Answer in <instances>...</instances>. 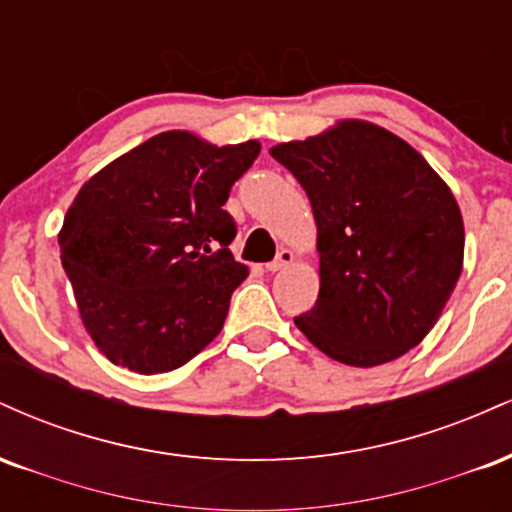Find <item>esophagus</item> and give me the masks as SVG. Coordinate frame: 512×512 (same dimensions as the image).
Segmentation results:
<instances>
[{
  "label": "esophagus",
  "mask_w": 512,
  "mask_h": 512,
  "mask_svg": "<svg viewBox=\"0 0 512 512\" xmlns=\"http://www.w3.org/2000/svg\"><path fill=\"white\" fill-rule=\"evenodd\" d=\"M291 262H293V252L286 250V248H281L279 252H276L274 260L267 264V272H281V269L289 267Z\"/></svg>",
  "instance_id": "obj_1"
}]
</instances>
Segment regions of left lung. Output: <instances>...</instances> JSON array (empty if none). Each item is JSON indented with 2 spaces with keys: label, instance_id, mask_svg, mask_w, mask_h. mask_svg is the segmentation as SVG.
Returning a JSON list of instances; mask_svg holds the SVG:
<instances>
[{
  "label": "left lung",
  "instance_id": "left-lung-1",
  "mask_svg": "<svg viewBox=\"0 0 512 512\" xmlns=\"http://www.w3.org/2000/svg\"><path fill=\"white\" fill-rule=\"evenodd\" d=\"M310 199L320 293L293 317L322 354L370 368L414 349L462 274L464 223L450 187L397 134L344 120L269 149Z\"/></svg>",
  "mask_w": 512,
  "mask_h": 512
}]
</instances>
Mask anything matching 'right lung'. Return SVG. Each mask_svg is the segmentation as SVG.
I'll use <instances>...</instances> for the list:
<instances>
[{"mask_svg": "<svg viewBox=\"0 0 512 512\" xmlns=\"http://www.w3.org/2000/svg\"><path fill=\"white\" fill-rule=\"evenodd\" d=\"M260 142L214 146L163 132L98 170L60 231L62 267L86 332L110 361L168 373L221 332L248 276L223 209Z\"/></svg>", "mask_w": 512, "mask_h": 512, "instance_id": "add662e5", "label": "right lung"}]
</instances>
